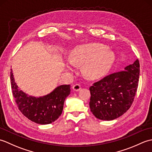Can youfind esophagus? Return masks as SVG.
Wrapping results in <instances>:
<instances>
[{"label": "esophagus", "instance_id": "1", "mask_svg": "<svg viewBox=\"0 0 152 152\" xmlns=\"http://www.w3.org/2000/svg\"><path fill=\"white\" fill-rule=\"evenodd\" d=\"M80 89H81V86H80L79 84H75L72 87V89L74 91H78Z\"/></svg>", "mask_w": 152, "mask_h": 152}]
</instances>
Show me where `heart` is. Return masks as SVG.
Wrapping results in <instances>:
<instances>
[{
    "label": "heart",
    "instance_id": "b5f03b06",
    "mask_svg": "<svg viewBox=\"0 0 152 152\" xmlns=\"http://www.w3.org/2000/svg\"><path fill=\"white\" fill-rule=\"evenodd\" d=\"M114 60V53L106 46L90 43L74 48L65 66L68 70H72L73 65H83V75L88 79L95 80L102 78L109 72Z\"/></svg>",
    "mask_w": 152,
    "mask_h": 152
}]
</instances>
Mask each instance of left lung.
I'll list each match as a JSON object with an SVG mask.
<instances>
[{
	"mask_svg": "<svg viewBox=\"0 0 152 152\" xmlns=\"http://www.w3.org/2000/svg\"><path fill=\"white\" fill-rule=\"evenodd\" d=\"M140 64L137 59L124 70L115 72L93 83L89 107L96 118L110 121L127 112L134 101L138 86Z\"/></svg>",
	"mask_w": 152,
	"mask_h": 152,
	"instance_id": "left-lung-1",
	"label": "left lung"
}]
</instances>
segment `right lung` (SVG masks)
<instances>
[{"instance_id":"add662e5","label":"right lung","mask_w":152,"mask_h":152,"mask_svg":"<svg viewBox=\"0 0 152 152\" xmlns=\"http://www.w3.org/2000/svg\"><path fill=\"white\" fill-rule=\"evenodd\" d=\"M10 82L12 94L19 110L31 121L41 125L51 124L59 118L64 102L70 93V85H61L46 95L39 97L28 95L19 88L12 69Z\"/></svg>"}]
</instances>
